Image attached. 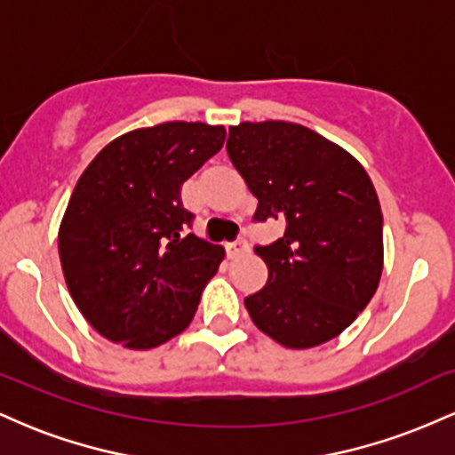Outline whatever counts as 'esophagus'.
I'll use <instances>...</instances> for the list:
<instances>
[{
    "label": "esophagus",
    "instance_id": "obj_1",
    "mask_svg": "<svg viewBox=\"0 0 455 455\" xmlns=\"http://www.w3.org/2000/svg\"><path fill=\"white\" fill-rule=\"evenodd\" d=\"M243 252H248V242H245V239H237V242L227 243V257L228 259L242 257Z\"/></svg>",
    "mask_w": 455,
    "mask_h": 455
}]
</instances>
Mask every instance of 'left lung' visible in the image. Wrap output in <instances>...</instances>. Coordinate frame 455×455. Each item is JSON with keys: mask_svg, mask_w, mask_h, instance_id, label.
<instances>
[{"mask_svg": "<svg viewBox=\"0 0 455 455\" xmlns=\"http://www.w3.org/2000/svg\"><path fill=\"white\" fill-rule=\"evenodd\" d=\"M228 158L259 198L254 220H284L259 245L267 284L243 299L286 348L333 340L370 304L383 274V213L368 173L340 145L291 122L228 128Z\"/></svg>", "mask_w": 455, "mask_h": 455, "instance_id": "left-lung-1", "label": "left lung"}]
</instances>
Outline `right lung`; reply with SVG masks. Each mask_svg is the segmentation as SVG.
Segmentation results:
<instances>
[{"label":"right lung","instance_id":"1","mask_svg":"<svg viewBox=\"0 0 455 455\" xmlns=\"http://www.w3.org/2000/svg\"><path fill=\"white\" fill-rule=\"evenodd\" d=\"M224 139V126L201 122L130 130L78 177L57 235L60 260L76 307L107 340L148 351L195 318L224 248L181 235L192 213L180 192Z\"/></svg>","mask_w":455,"mask_h":455}]
</instances>
